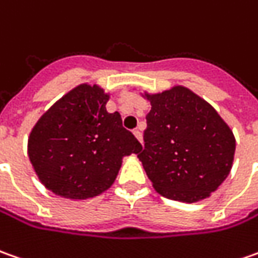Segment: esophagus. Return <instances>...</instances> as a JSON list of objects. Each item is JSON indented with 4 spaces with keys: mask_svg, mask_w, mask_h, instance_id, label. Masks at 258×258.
Returning <instances> with one entry per match:
<instances>
[{
    "mask_svg": "<svg viewBox=\"0 0 258 258\" xmlns=\"http://www.w3.org/2000/svg\"><path fill=\"white\" fill-rule=\"evenodd\" d=\"M133 133H135V136L138 138V141L141 142L142 143V132H141V127H136L135 131H133Z\"/></svg>",
    "mask_w": 258,
    "mask_h": 258,
    "instance_id": "obj_1",
    "label": "esophagus"
}]
</instances>
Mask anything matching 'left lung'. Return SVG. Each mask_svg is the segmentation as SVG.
Here are the masks:
<instances>
[{
	"instance_id": "left-lung-1",
	"label": "left lung",
	"mask_w": 258,
	"mask_h": 258,
	"mask_svg": "<svg viewBox=\"0 0 258 258\" xmlns=\"http://www.w3.org/2000/svg\"><path fill=\"white\" fill-rule=\"evenodd\" d=\"M146 98L152 109L138 157L153 187L186 203L209 198L230 173L233 132L212 105L187 88L174 86Z\"/></svg>"
}]
</instances>
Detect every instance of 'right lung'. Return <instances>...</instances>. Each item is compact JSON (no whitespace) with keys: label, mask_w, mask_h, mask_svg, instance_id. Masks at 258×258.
Instances as JSON below:
<instances>
[{"label":"right lung","mask_w":258,"mask_h":258,"mask_svg":"<svg viewBox=\"0 0 258 258\" xmlns=\"http://www.w3.org/2000/svg\"><path fill=\"white\" fill-rule=\"evenodd\" d=\"M99 86L79 85L58 101L32 129L28 156L39 180L55 195L88 199L112 186L122 157L139 153L141 142L109 113Z\"/></svg>","instance_id":"obj_1"}]
</instances>
